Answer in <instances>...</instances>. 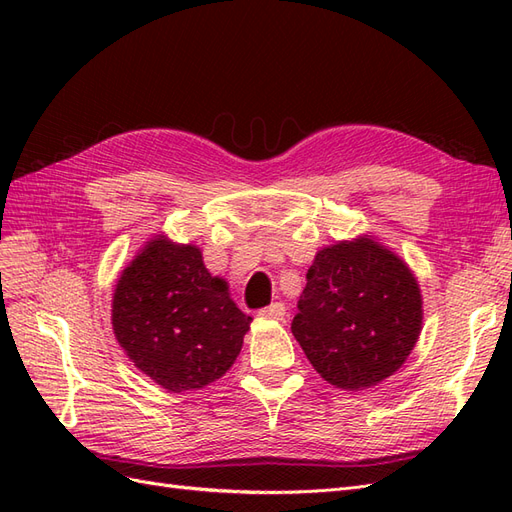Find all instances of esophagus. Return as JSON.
Returning a JSON list of instances; mask_svg holds the SVG:
<instances>
[{
  "instance_id": "1",
  "label": "esophagus",
  "mask_w": 512,
  "mask_h": 512,
  "mask_svg": "<svg viewBox=\"0 0 512 512\" xmlns=\"http://www.w3.org/2000/svg\"><path fill=\"white\" fill-rule=\"evenodd\" d=\"M258 316L267 318V320H284L286 318V305L284 303H273L265 309H260Z\"/></svg>"
}]
</instances>
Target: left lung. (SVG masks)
Masks as SVG:
<instances>
[{"label": "left lung", "instance_id": "1", "mask_svg": "<svg viewBox=\"0 0 512 512\" xmlns=\"http://www.w3.org/2000/svg\"><path fill=\"white\" fill-rule=\"evenodd\" d=\"M292 335L329 384L363 391L406 363L423 329L412 269L376 237L318 250L292 320Z\"/></svg>", "mask_w": 512, "mask_h": 512}]
</instances>
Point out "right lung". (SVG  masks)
Masks as SVG:
<instances>
[{"mask_svg":"<svg viewBox=\"0 0 512 512\" xmlns=\"http://www.w3.org/2000/svg\"><path fill=\"white\" fill-rule=\"evenodd\" d=\"M113 333L128 359L170 393L196 391L237 361L252 316L230 299L194 243L151 237L121 271Z\"/></svg>","mask_w":512,"mask_h":512,"instance_id":"1","label":"right lung"}]
</instances>
